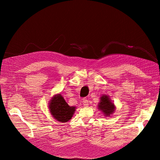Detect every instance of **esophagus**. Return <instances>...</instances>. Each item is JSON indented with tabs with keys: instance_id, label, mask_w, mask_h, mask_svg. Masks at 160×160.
<instances>
[{
	"instance_id": "34e87169",
	"label": "esophagus",
	"mask_w": 160,
	"mask_h": 160,
	"mask_svg": "<svg viewBox=\"0 0 160 160\" xmlns=\"http://www.w3.org/2000/svg\"><path fill=\"white\" fill-rule=\"evenodd\" d=\"M82 103L84 107H87L89 105V101L87 99V98H84L82 100Z\"/></svg>"
}]
</instances>
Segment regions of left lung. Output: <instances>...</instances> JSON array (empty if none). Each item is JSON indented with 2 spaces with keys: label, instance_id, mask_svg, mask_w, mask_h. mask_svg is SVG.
Masks as SVG:
<instances>
[{
  "label": "left lung",
  "instance_id": "8db88e82",
  "mask_svg": "<svg viewBox=\"0 0 160 160\" xmlns=\"http://www.w3.org/2000/svg\"><path fill=\"white\" fill-rule=\"evenodd\" d=\"M98 108L103 113L104 116L109 117L113 114L115 109V104L107 95H102L100 97V102L98 104Z\"/></svg>",
  "mask_w": 160,
  "mask_h": 160
}]
</instances>
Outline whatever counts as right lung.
I'll list each match as a JSON object with an SVG mask.
<instances>
[{
	"instance_id": "obj_1",
	"label": "right lung",
	"mask_w": 160,
	"mask_h": 160,
	"mask_svg": "<svg viewBox=\"0 0 160 160\" xmlns=\"http://www.w3.org/2000/svg\"><path fill=\"white\" fill-rule=\"evenodd\" d=\"M76 107L69 106L62 95H54L49 103V109L53 118L60 122L70 120L76 111Z\"/></svg>"
}]
</instances>
